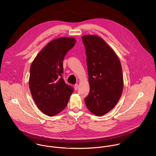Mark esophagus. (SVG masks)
<instances>
[{
    "label": "esophagus",
    "instance_id": "esophagus-1",
    "mask_svg": "<svg viewBox=\"0 0 156 156\" xmlns=\"http://www.w3.org/2000/svg\"><path fill=\"white\" fill-rule=\"evenodd\" d=\"M75 90H76L78 88V84H75L74 85Z\"/></svg>",
    "mask_w": 156,
    "mask_h": 156
}]
</instances>
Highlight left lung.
I'll return each instance as SVG.
<instances>
[{
    "label": "left lung",
    "mask_w": 156,
    "mask_h": 156,
    "mask_svg": "<svg viewBox=\"0 0 156 156\" xmlns=\"http://www.w3.org/2000/svg\"><path fill=\"white\" fill-rule=\"evenodd\" d=\"M85 48L90 92L85 98L87 108L103 116L118 103L123 88L121 64L113 50L97 36L82 37Z\"/></svg>",
    "instance_id": "1"
}]
</instances>
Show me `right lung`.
<instances>
[{
	"mask_svg": "<svg viewBox=\"0 0 156 156\" xmlns=\"http://www.w3.org/2000/svg\"><path fill=\"white\" fill-rule=\"evenodd\" d=\"M75 44L74 38L52 40L38 53L31 65V94L38 109L49 116L64 109L74 92L73 87L66 84L62 78V61Z\"/></svg>",
	"mask_w": 156,
	"mask_h": 156,
	"instance_id": "right-lung-1",
	"label": "right lung"
}]
</instances>
